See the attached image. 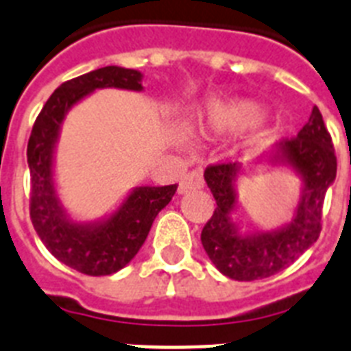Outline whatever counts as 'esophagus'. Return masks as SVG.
I'll use <instances>...</instances> for the list:
<instances>
[{
  "mask_svg": "<svg viewBox=\"0 0 351 351\" xmlns=\"http://www.w3.org/2000/svg\"><path fill=\"white\" fill-rule=\"evenodd\" d=\"M202 187H204V176H202V171L195 169L184 176V180H182L180 185H178V195H187L189 191L202 189Z\"/></svg>",
  "mask_w": 351,
  "mask_h": 351,
  "instance_id": "34e87169",
  "label": "esophagus"
}]
</instances>
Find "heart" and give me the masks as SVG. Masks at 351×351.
I'll list each match as a JSON object with an SVG mask.
<instances>
[{
    "instance_id": "obj_1",
    "label": "heart",
    "mask_w": 351,
    "mask_h": 351,
    "mask_svg": "<svg viewBox=\"0 0 351 351\" xmlns=\"http://www.w3.org/2000/svg\"><path fill=\"white\" fill-rule=\"evenodd\" d=\"M267 111L258 102L241 99V101L220 102L209 110L205 130L210 136H236L254 130L263 124Z\"/></svg>"
}]
</instances>
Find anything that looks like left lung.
Returning <instances> with one entry per match:
<instances>
[{
  "mask_svg": "<svg viewBox=\"0 0 351 351\" xmlns=\"http://www.w3.org/2000/svg\"><path fill=\"white\" fill-rule=\"evenodd\" d=\"M258 160L290 171L301 182L292 218L270 230H241L234 218L240 207L236 182L243 171L241 164L210 166L204 173L216 209L202 230V245L216 269L236 281L278 274L317 241L324 196L337 175L332 136L317 106L298 136L276 142Z\"/></svg>",
  "mask_w": 351,
  "mask_h": 351,
  "instance_id": "1",
  "label": "left lung"
}]
</instances>
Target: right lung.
I'll list each match as a JSON object with an SVG mask.
<instances>
[{
    "label": "right lung",
    "instance_id": "add662e5",
    "mask_svg": "<svg viewBox=\"0 0 351 351\" xmlns=\"http://www.w3.org/2000/svg\"><path fill=\"white\" fill-rule=\"evenodd\" d=\"M142 77L138 70L104 66L62 82L43 106L30 133L27 162L34 229L53 258L82 274L108 276L124 269L141 250L156 215L178 187H133L115 210L92 221L72 218L57 195L56 147L68 111L102 88L142 92Z\"/></svg>",
    "mask_w": 351,
    "mask_h": 351
}]
</instances>
